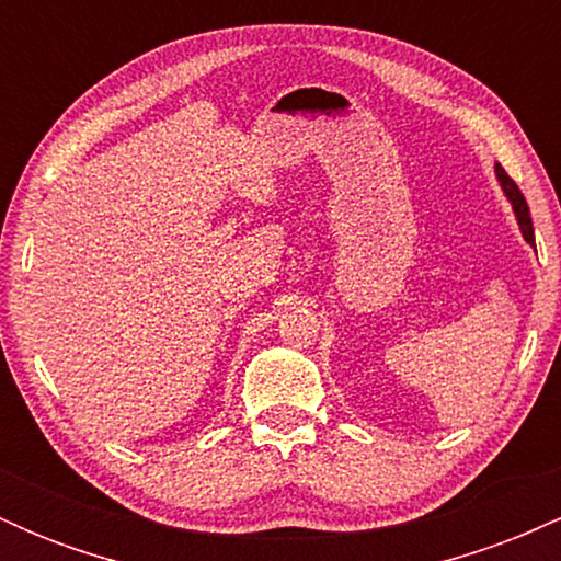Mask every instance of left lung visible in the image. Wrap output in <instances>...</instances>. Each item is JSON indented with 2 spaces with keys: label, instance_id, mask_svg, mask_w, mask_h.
I'll return each instance as SVG.
<instances>
[{
  "label": "left lung",
  "instance_id": "8db88e82",
  "mask_svg": "<svg viewBox=\"0 0 561 561\" xmlns=\"http://www.w3.org/2000/svg\"><path fill=\"white\" fill-rule=\"evenodd\" d=\"M495 176H499V184H501V190H504L506 199H508V203H512V210H514V216H517V224H519V229H523V237L533 244V248H536V234H533L530 208H527L525 195H523V192H519V186L514 184L512 179H508V173L501 169L499 163H495Z\"/></svg>",
  "mask_w": 561,
  "mask_h": 561
}]
</instances>
